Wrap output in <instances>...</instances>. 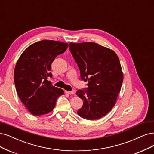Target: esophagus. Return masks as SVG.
I'll return each instance as SVG.
<instances>
[{
	"mask_svg": "<svg viewBox=\"0 0 154 154\" xmlns=\"http://www.w3.org/2000/svg\"><path fill=\"white\" fill-rule=\"evenodd\" d=\"M65 93L66 94H75V92H74V91H65Z\"/></svg>",
	"mask_w": 154,
	"mask_h": 154,
	"instance_id": "1",
	"label": "esophagus"
}]
</instances>
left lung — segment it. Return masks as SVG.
<instances>
[{
    "label": "left lung",
    "instance_id": "obj_1",
    "mask_svg": "<svg viewBox=\"0 0 154 154\" xmlns=\"http://www.w3.org/2000/svg\"><path fill=\"white\" fill-rule=\"evenodd\" d=\"M69 49L82 80L88 82L87 88L76 92L83 100L77 114L91 121L103 117L116 105L123 82L118 56L113 50L94 42H70Z\"/></svg>",
    "mask_w": 154,
    "mask_h": 154
}]
</instances>
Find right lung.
I'll list each match as a JSON object with an SVG mask.
<instances>
[{"instance_id": "1", "label": "right lung", "mask_w": 154, "mask_h": 154, "mask_svg": "<svg viewBox=\"0 0 154 154\" xmlns=\"http://www.w3.org/2000/svg\"><path fill=\"white\" fill-rule=\"evenodd\" d=\"M67 43L43 40L28 46L16 63L14 81L21 102L33 116L52 111L63 90L53 86L47 79L52 77L51 65L56 57L63 53Z\"/></svg>"}]
</instances>
